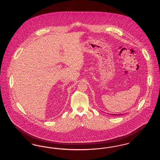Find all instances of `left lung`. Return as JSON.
Listing matches in <instances>:
<instances>
[{"label":"left lung","mask_w":160,"mask_h":160,"mask_svg":"<svg viewBox=\"0 0 160 160\" xmlns=\"http://www.w3.org/2000/svg\"><path fill=\"white\" fill-rule=\"evenodd\" d=\"M112 115H115V116H117V115H118H118H121V114H112Z\"/></svg>","instance_id":"obj_1"}]
</instances>
